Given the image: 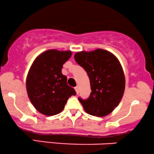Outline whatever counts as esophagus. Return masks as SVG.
I'll return each instance as SVG.
<instances>
[{"label": "esophagus", "instance_id": "34e87169", "mask_svg": "<svg viewBox=\"0 0 154 154\" xmlns=\"http://www.w3.org/2000/svg\"><path fill=\"white\" fill-rule=\"evenodd\" d=\"M75 89L76 93H77V94H78L79 92V88L78 87V86H77V87L75 88Z\"/></svg>", "mask_w": 154, "mask_h": 154}]
</instances>
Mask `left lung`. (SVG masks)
I'll use <instances>...</instances> for the list:
<instances>
[{
	"label": "left lung",
	"mask_w": 154,
	"mask_h": 154,
	"mask_svg": "<svg viewBox=\"0 0 154 154\" xmlns=\"http://www.w3.org/2000/svg\"><path fill=\"white\" fill-rule=\"evenodd\" d=\"M75 59L87 72L92 90L86 100L78 99L88 114L105 116L119 105L125 88L121 63L109 51L95 49L76 53Z\"/></svg>",
	"instance_id": "obj_1"
}]
</instances>
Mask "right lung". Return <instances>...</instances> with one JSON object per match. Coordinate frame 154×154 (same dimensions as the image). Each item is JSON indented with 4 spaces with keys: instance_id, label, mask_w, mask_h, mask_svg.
<instances>
[{
    "instance_id": "1",
    "label": "right lung",
    "mask_w": 154,
    "mask_h": 154,
    "mask_svg": "<svg viewBox=\"0 0 154 154\" xmlns=\"http://www.w3.org/2000/svg\"><path fill=\"white\" fill-rule=\"evenodd\" d=\"M71 51L50 49L40 54L28 72L26 88L28 97L37 111L46 116L59 114L67 100L75 95L61 73L63 64L72 56Z\"/></svg>"
}]
</instances>
